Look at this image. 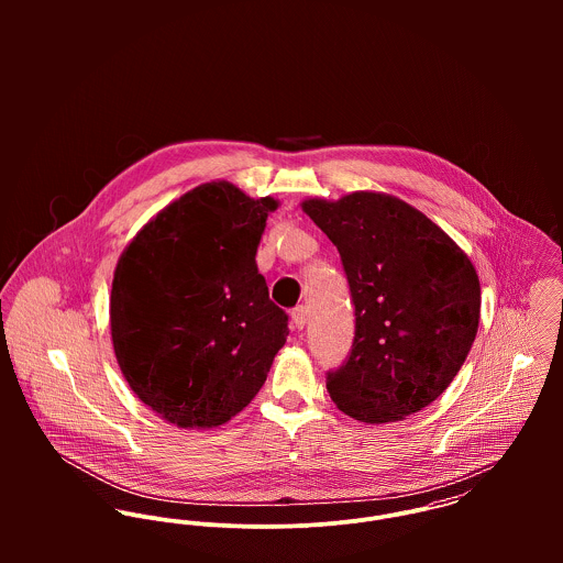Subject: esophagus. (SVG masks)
<instances>
[{"instance_id": "34e87169", "label": "esophagus", "mask_w": 563, "mask_h": 563, "mask_svg": "<svg viewBox=\"0 0 563 563\" xmlns=\"http://www.w3.org/2000/svg\"><path fill=\"white\" fill-rule=\"evenodd\" d=\"M290 322H292V329H303L306 322H308V308L306 306H299L290 312Z\"/></svg>"}]
</instances>
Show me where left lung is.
Masks as SVG:
<instances>
[{
	"mask_svg": "<svg viewBox=\"0 0 563 563\" xmlns=\"http://www.w3.org/2000/svg\"><path fill=\"white\" fill-rule=\"evenodd\" d=\"M301 210L338 246L355 306L351 355L327 377L331 401L368 424L435 401L479 329L482 286L466 251L388 192L308 197Z\"/></svg>",
	"mask_w": 563,
	"mask_h": 563,
	"instance_id": "8db88e82",
	"label": "left lung"
}]
</instances>
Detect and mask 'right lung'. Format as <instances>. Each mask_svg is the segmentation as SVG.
<instances>
[{
    "label": "right lung",
    "instance_id": "right-lung-1",
    "mask_svg": "<svg viewBox=\"0 0 563 563\" xmlns=\"http://www.w3.org/2000/svg\"><path fill=\"white\" fill-rule=\"evenodd\" d=\"M273 197L232 181L199 184L123 249L110 335L132 393L179 429H212L257 395L288 335L255 253Z\"/></svg>",
    "mask_w": 563,
    "mask_h": 563
}]
</instances>
